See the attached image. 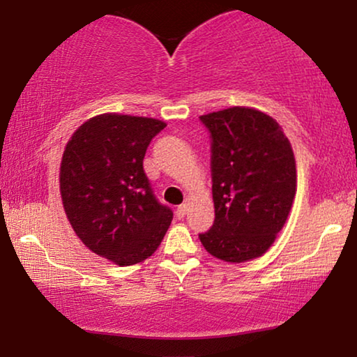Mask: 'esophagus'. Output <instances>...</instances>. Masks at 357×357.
Wrapping results in <instances>:
<instances>
[{
    "label": "esophagus",
    "instance_id": "34e87169",
    "mask_svg": "<svg viewBox=\"0 0 357 357\" xmlns=\"http://www.w3.org/2000/svg\"><path fill=\"white\" fill-rule=\"evenodd\" d=\"M187 211H188V204L187 203L180 204V206L177 208V216L178 218H185V214H187Z\"/></svg>",
    "mask_w": 357,
    "mask_h": 357
}]
</instances>
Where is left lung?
<instances>
[{
    "label": "left lung",
    "mask_w": 357,
    "mask_h": 357,
    "mask_svg": "<svg viewBox=\"0 0 357 357\" xmlns=\"http://www.w3.org/2000/svg\"><path fill=\"white\" fill-rule=\"evenodd\" d=\"M199 120L211 133L214 224L199 241L229 263L261 257L284 226L297 190L292 146L280 123L252 107Z\"/></svg>",
    "instance_id": "1"
}]
</instances>
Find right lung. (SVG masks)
I'll list each match as a JSON object with an SVG mask.
<instances>
[{"instance_id":"right-lung-1","label":"right lung","mask_w":357,"mask_h":357,"mask_svg":"<svg viewBox=\"0 0 357 357\" xmlns=\"http://www.w3.org/2000/svg\"><path fill=\"white\" fill-rule=\"evenodd\" d=\"M164 128L148 116L102 114L84 121L63 151L60 193L68 221L91 252L119 266L153 255L172 222L143 169L151 139Z\"/></svg>"}]
</instances>
